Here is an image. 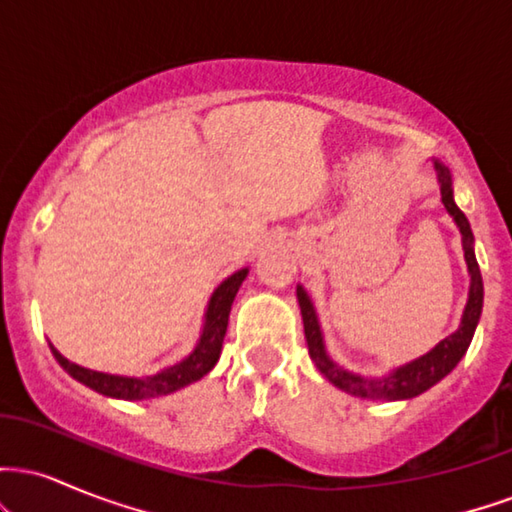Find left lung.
I'll return each mask as SVG.
<instances>
[{
  "instance_id": "8db88e82",
  "label": "left lung",
  "mask_w": 512,
  "mask_h": 512,
  "mask_svg": "<svg viewBox=\"0 0 512 512\" xmlns=\"http://www.w3.org/2000/svg\"><path fill=\"white\" fill-rule=\"evenodd\" d=\"M438 168V180H440V199H443L448 214L455 219L457 228L462 233L464 243V260H467L469 276H472V284H469V301L467 308H464L460 330L450 334L448 339H443L436 349L428 351L426 356L416 358V361L407 363V366L397 368L395 373L385 375V378H361V375L349 373V370L339 368L337 363L330 361V356L325 354V344H322V332L320 325H317L315 308L310 303L308 293L303 291V286H298L296 296L298 305H301L303 315V330H305V342H308V354L315 361L317 370L325 375L327 380L339 390L349 392V395L363 397V399H411L421 392H426L428 387H433L438 380H443L445 375L450 373L452 368L460 363L464 351L469 349V342H472L474 330H477V322L481 315V303H484V284H481V272L477 257H474L472 250V228H469L467 216L462 214L460 207L452 199V185H450V173L440 163Z\"/></svg>"
}]
</instances>
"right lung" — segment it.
Segmentation results:
<instances>
[{
    "label": "right lung",
    "mask_w": 512,
    "mask_h": 512,
    "mask_svg": "<svg viewBox=\"0 0 512 512\" xmlns=\"http://www.w3.org/2000/svg\"><path fill=\"white\" fill-rule=\"evenodd\" d=\"M245 276H248V269H240V272L228 276L219 289L214 291V296H211L209 308H207V320H204L202 337H199L195 351H192L185 361L175 363V366L161 370V373L146 375V378H122V375H108V373H98V370L76 366V363L67 361L55 346H50L52 356L57 358V363H60V366L67 370L74 380H79L81 385L91 387V390L101 392L105 397L139 402V399L170 395V392L180 390V387L197 383L199 378H204V375L216 366V361H219L221 356L223 337H226L228 315H231L233 298H236V293L240 289V284H243Z\"/></svg>",
    "instance_id": "1"
}]
</instances>
